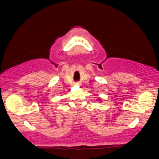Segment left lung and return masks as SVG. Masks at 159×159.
I'll return each mask as SVG.
<instances>
[{
    "instance_id": "1",
    "label": "left lung",
    "mask_w": 159,
    "mask_h": 159,
    "mask_svg": "<svg viewBox=\"0 0 159 159\" xmlns=\"http://www.w3.org/2000/svg\"><path fill=\"white\" fill-rule=\"evenodd\" d=\"M98 101H99V102H101V98H98Z\"/></svg>"
}]
</instances>
